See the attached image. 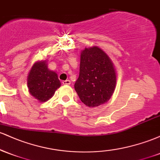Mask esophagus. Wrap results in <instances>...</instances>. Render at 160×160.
<instances>
[{
	"mask_svg": "<svg viewBox=\"0 0 160 160\" xmlns=\"http://www.w3.org/2000/svg\"><path fill=\"white\" fill-rule=\"evenodd\" d=\"M62 83H63L64 85H70V84H71V81H70L69 80H66L62 81Z\"/></svg>",
	"mask_w": 160,
	"mask_h": 160,
	"instance_id": "obj_1",
	"label": "esophagus"
}]
</instances>
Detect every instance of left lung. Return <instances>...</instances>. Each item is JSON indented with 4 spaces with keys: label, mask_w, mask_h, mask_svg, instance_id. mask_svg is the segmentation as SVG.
Wrapping results in <instances>:
<instances>
[{
    "label": "left lung",
    "mask_w": 160,
    "mask_h": 160,
    "mask_svg": "<svg viewBox=\"0 0 160 160\" xmlns=\"http://www.w3.org/2000/svg\"><path fill=\"white\" fill-rule=\"evenodd\" d=\"M117 85V73L108 54L96 46L80 53V74L74 89L85 105L95 108L109 101Z\"/></svg>",
    "instance_id": "obj_1"
}]
</instances>
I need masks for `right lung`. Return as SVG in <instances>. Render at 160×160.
<instances>
[{"mask_svg":"<svg viewBox=\"0 0 160 160\" xmlns=\"http://www.w3.org/2000/svg\"><path fill=\"white\" fill-rule=\"evenodd\" d=\"M27 84L29 93L39 102L48 101L61 86L58 74L48 68L47 60L38 61L32 65L28 75Z\"/></svg>","mask_w":160,"mask_h":160,"instance_id":"obj_1","label":"right lung"}]
</instances>
